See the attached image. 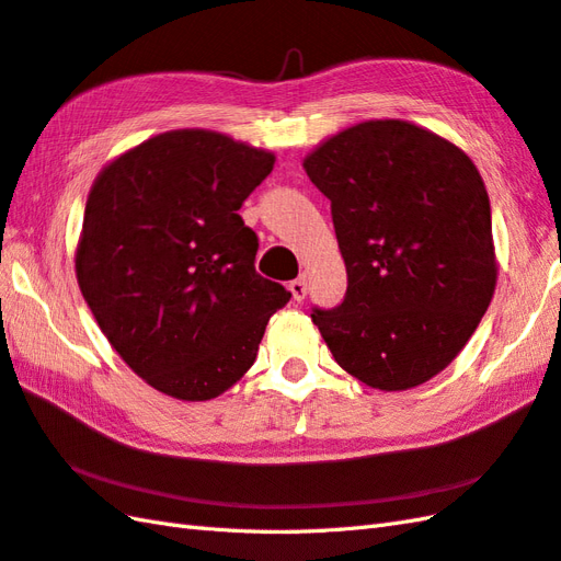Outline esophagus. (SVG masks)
<instances>
[{
  "label": "esophagus",
  "instance_id": "1",
  "mask_svg": "<svg viewBox=\"0 0 561 561\" xmlns=\"http://www.w3.org/2000/svg\"><path fill=\"white\" fill-rule=\"evenodd\" d=\"M290 293H293V297L297 299V302H302V299L307 297V278L305 276H299V278H295L290 285Z\"/></svg>",
  "mask_w": 561,
  "mask_h": 561
}]
</instances>
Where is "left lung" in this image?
Listing matches in <instances>:
<instances>
[{"instance_id":"8db88e82","label":"left lung","mask_w":561,"mask_h":561,"mask_svg":"<svg viewBox=\"0 0 561 561\" xmlns=\"http://www.w3.org/2000/svg\"><path fill=\"white\" fill-rule=\"evenodd\" d=\"M331 199L345 299L313 307L328 350L378 390L426 383L469 343L497 264L483 178L453 142L407 121L357 123L305 159Z\"/></svg>"}]
</instances>
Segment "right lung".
Instances as JSON below:
<instances>
[{"instance_id":"1","label":"right lung","mask_w":561,"mask_h":561,"mask_svg":"<svg viewBox=\"0 0 561 561\" xmlns=\"http://www.w3.org/2000/svg\"><path fill=\"white\" fill-rule=\"evenodd\" d=\"M273 161L221 133L171 130L108 163L90 190L80 293L121 359L175 400L226 392L288 305L256 273L259 238L238 214Z\"/></svg>"}]
</instances>
